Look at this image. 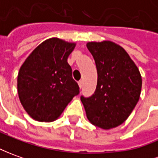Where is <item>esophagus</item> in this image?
Here are the masks:
<instances>
[{"mask_svg":"<svg viewBox=\"0 0 158 158\" xmlns=\"http://www.w3.org/2000/svg\"><path fill=\"white\" fill-rule=\"evenodd\" d=\"M82 84H83L82 81H78V85H79V88H80V89H81V88H82Z\"/></svg>","mask_w":158,"mask_h":158,"instance_id":"34e87169","label":"esophagus"}]
</instances>
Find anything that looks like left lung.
<instances>
[{"mask_svg": "<svg viewBox=\"0 0 158 158\" xmlns=\"http://www.w3.org/2000/svg\"><path fill=\"white\" fill-rule=\"evenodd\" d=\"M95 61L97 86L89 98L81 96L87 118L94 126L108 130L120 126L139 102L142 77L126 50L109 40L88 42Z\"/></svg>", "mask_w": 158, "mask_h": 158, "instance_id": "1", "label": "left lung"}]
</instances>
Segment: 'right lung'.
Instances as JSON below:
<instances>
[{"instance_id":"right-lung-1","label":"right lung","mask_w":158,"mask_h":158,"mask_svg":"<svg viewBox=\"0 0 158 158\" xmlns=\"http://www.w3.org/2000/svg\"><path fill=\"white\" fill-rule=\"evenodd\" d=\"M76 44L58 38L48 39L31 52L19 69V101L28 115L37 121L56 120L79 94L67 62Z\"/></svg>"}]
</instances>
